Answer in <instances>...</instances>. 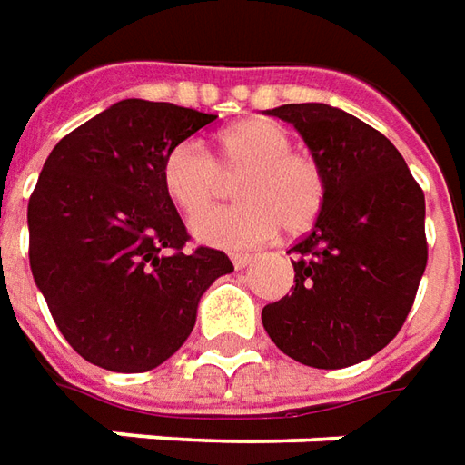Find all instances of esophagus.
I'll use <instances>...</instances> for the list:
<instances>
[{
  "mask_svg": "<svg viewBox=\"0 0 465 465\" xmlns=\"http://www.w3.org/2000/svg\"><path fill=\"white\" fill-rule=\"evenodd\" d=\"M230 260H232V265H235V268L242 270V268H248L250 262H252V255H250V252H232Z\"/></svg>",
  "mask_w": 465,
  "mask_h": 465,
  "instance_id": "1",
  "label": "esophagus"
}]
</instances>
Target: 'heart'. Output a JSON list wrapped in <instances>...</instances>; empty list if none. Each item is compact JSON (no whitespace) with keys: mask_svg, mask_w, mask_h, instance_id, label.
<instances>
[{"mask_svg":"<svg viewBox=\"0 0 465 465\" xmlns=\"http://www.w3.org/2000/svg\"><path fill=\"white\" fill-rule=\"evenodd\" d=\"M241 177V203L193 217V235L225 250L255 248L282 230L298 235L318 220L325 174L315 157L292 150V134L272 120H245L220 134V160L200 140H183L163 163V185L183 213H199Z\"/></svg>","mask_w":465,"mask_h":465,"instance_id":"b5f03b06","label":"heart"}]
</instances>
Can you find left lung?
Instances as JSON below:
<instances>
[{"instance_id": "left-lung-1", "label": "left lung", "mask_w": 465, "mask_h": 465, "mask_svg": "<svg viewBox=\"0 0 465 465\" xmlns=\"http://www.w3.org/2000/svg\"><path fill=\"white\" fill-rule=\"evenodd\" d=\"M268 114L291 122L325 174V203L292 252L295 288L262 308L285 355L345 368L403 328L428 260L426 197L393 143L348 112L305 102Z\"/></svg>"}]
</instances>
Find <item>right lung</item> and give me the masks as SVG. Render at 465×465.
Segmentation results:
<instances>
[{
    "label": "right lung",
    "mask_w": 465,
    "mask_h": 465,
    "mask_svg": "<svg viewBox=\"0 0 465 465\" xmlns=\"http://www.w3.org/2000/svg\"><path fill=\"white\" fill-rule=\"evenodd\" d=\"M217 114L122 100L49 153L29 197V265L77 353L114 373H144L180 351L225 252L190 240L163 185L174 144Z\"/></svg>",
    "instance_id": "right-lung-1"
}]
</instances>
